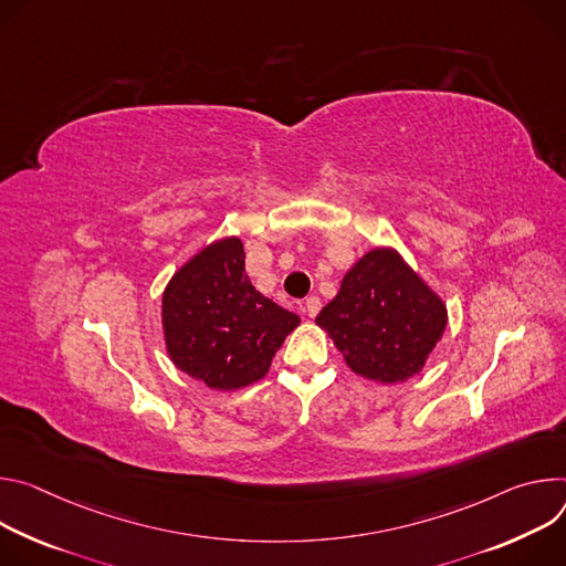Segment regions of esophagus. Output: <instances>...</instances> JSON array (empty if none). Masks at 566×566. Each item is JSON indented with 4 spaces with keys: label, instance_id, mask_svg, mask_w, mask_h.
I'll use <instances>...</instances> for the list:
<instances>
[{
    "label": "esophagus",
    "instance_id": "esophagus-1",
    "mask_svg": "<svg viewBox=\"0 0 566 566\" xmlns=\"http://www.w3.org/2000/svg\"><path fill=\"white\" fill-rule=\"evenodd\" d=\"M322 310V298L319 296H307L305 303H303V312L307 317H317Z\"/></svg>",
    "mask_w": 566,
    "mask_h": 566
}]
</instances>
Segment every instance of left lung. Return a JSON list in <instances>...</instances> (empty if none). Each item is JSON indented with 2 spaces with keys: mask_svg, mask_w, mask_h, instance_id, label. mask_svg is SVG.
<instances>
[{
  "mask_svg": "<svg viewBox=\"0 0 566 566\" xmlns=\"http://www.w3.org/2000/svg\"><path fill=\"white\" fill-rule=\"evenodd\" d=\"M317 324L357 375L394 385L424 366L448 312L394 249H373L346 272Z\"/></svg>",
  "mask_w": 566,
  "mask_h": 566,
  "instance_id": "1",
  "label": "left lung"
}]
</instances>
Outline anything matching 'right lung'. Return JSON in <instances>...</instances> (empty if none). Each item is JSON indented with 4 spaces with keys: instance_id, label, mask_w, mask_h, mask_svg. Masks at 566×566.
Listing matches in <instances>:
<instances>
[{
    "instance_id": "1",
    "label": "right lung",
    "mask_w": 566,
    "mask_h": 566,
    "mask_svg": "<svg viewBox=\"0 0 566 566\" xmlns=\"http://www.w3.org/2000/svg\"><path fill=\"white\" fill-rule=\"evenodd\" d=\"M161 317L175 366L220 391L261 380L301 322L249 283L238 238L209 244L172 276Z\"/></svg>"
}]
</instances>
